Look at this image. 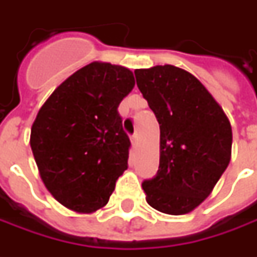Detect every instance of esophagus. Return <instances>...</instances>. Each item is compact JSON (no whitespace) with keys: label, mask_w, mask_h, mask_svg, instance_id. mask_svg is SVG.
Returning <instances> with one entry per match:
<instances>
[{"label":"esophagus","mask_w":257,"mask_h":257,"mask_svg":"<svg viewBox=\"0 0 257 257\" xmlns=\"http://www.w3.org/2000/svg\"><path fill=\"white\" fill-rule=\"evenodd\" d=\"M137 142H139V137H137V134H134L133 137H132V143H133V146H136Z\"/></svg>","instance_id":"1"}]
</instances>
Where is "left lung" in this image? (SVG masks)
<instances>
[{"label":"left lung","instance_id":"1","mask_svg":"<svg viewBox=\"0 0 257 257\" xmlns=\"http://www.w3.org/2000/svg\"><path fill=\"white\" fill-rule=\"evenodd\" d=\"M134 74L160 124V166L142 184L146 200L166 214L190 213L229 166L230 121L209 90L183 68L156 65Z\"/></svg>","mask_w":257,"mask_h":257}]
</instances>
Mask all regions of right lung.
Instances as JSON below:
<instances>
[{
    "instance_id": "obj_1",
    "label": "right lung",
    "mask_w": 257,
    "mask_h": 257,
    "mask_svg": "<svg viewBox=\"0 0 257 257\" xmlns=\"http://www.w3.org/2000/svg\"><path fill=\"white\" fill-rule=\"evenodd\" d=\"M134 84L127 67L94 61L41 105L30 144L47 190L67 209L93 213L104 207L127 170L130 139L117 108Z\"/></svg>"
}]
</instances>
